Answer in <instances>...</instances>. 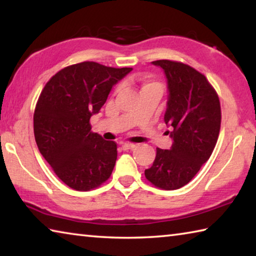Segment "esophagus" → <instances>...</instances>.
<instances>
[{
  "label": "esophagus",
  "mask_w": 256,
  "mask_h": 256,
  "mask_svg": "<svg viewBox=\"0 0 256 256\" xmlns=\"http://www.w3.org/2000/svg\"><path fill=\"white\" fill-rule=\"evenodd\" d=\"M122 148H123V150H131L133 148H136V144H122Z\"/></svg>",
  "instance_id": "obj_1"
}]
</instances>
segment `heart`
<instances>
[{"instance_id":"obj_1","label":"heart","mask_w":256,"mask_h":256,"mask_svg":"<svg viewBox=\"0 0 256 256\" xmlns=\"http://www.w3.org/2000/svg\"><path fill=\"white\" fill-rule=\"evenodd\" d=\"M151 84H157V82H154V81H144V86H142V88H144V86H151Z\"/></svg>"}]
</instances>
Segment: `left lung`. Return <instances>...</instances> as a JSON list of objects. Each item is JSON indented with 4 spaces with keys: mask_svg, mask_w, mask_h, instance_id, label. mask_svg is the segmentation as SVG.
<instances>
[{
    "mask_svg": "<svg viewBox=\"0 0 256 256\" xmlns=\"http://www.w3.org/2000/svg\"><path fill=\"white\" fill-rule=\"evenodd\" d=\"M152 63L167 78L170 97L164 123L172 126L174 142L170 150L157 148L144 175L156 188L172 190L188 184L210 158L219 136L222 108L218 94L201 72L177 60Z\"/></svg>",
    "mask_w": 256,
    "mask_h": 256,
    "instance_id": "obj_1",
    "label": "left lung"
}]
</instances>
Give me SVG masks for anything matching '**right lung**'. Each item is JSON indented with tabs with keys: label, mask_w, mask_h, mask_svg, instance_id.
I'll return each mask as SVG.
<instances>
[{
	"label": "right lung",
	"mask_w": 256,
	"mask_h": 256,
	"mask_svg": "<svg viewBox=\"0 0 256 256\" xmlns=\"http://www.w3.org/2000/svg\"><path fill=\"white\" fill-rule=\"evenodd\" d=\"M131 71L86 60L62 68L42 90L34 112V140L68 188L90 190L110 177L118 144L94 133L90 118L100 110L112 86Z\"/></svg>",
	"instance_id": "obj_1"
}]
</instances>
